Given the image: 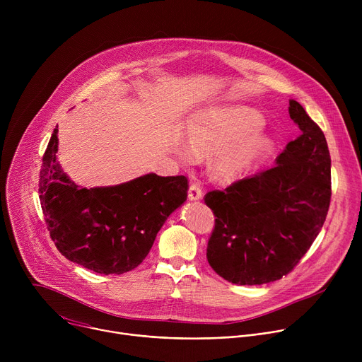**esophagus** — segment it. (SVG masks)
I'll return each instance as SVG.
<instances>
[{
  "label": "esophagus",
  "instance_id": "34e87169",
  "mask_svg": "<svg viewBox=\"0 0 362 362\" xmlns=\"http://www.w3.org/2000/svg\"><path fill=\"white\" fill-rule=\"evenodd\" d=\"M202 187H200V183L199 182H192L190 183V187H189V199L190 200H199L202 199Z\"/></svg>",
  "mask_w": 362,
  "mask_h": 362
}]
</instances>
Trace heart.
Instances as JSON below:
<instances>
[{
  "instance_id": "1",
  "label": "heart",
  "mask_w": 362,
  "mask_h": 362,
  "mask_svg": "<svg viewBox=\"0 0 362 362\" xmlns=\"http://www.w3.org/2000/svg\"><path fill=\"white\" fill-rule=\"evenodd\" d=\"M264 116L243 105L209 107L194 115L187 124L189 140L179 139L175 153L185 165L218 153L212 165L215 177L236 180L252 170L272 148V140L261 129Z\"/></svg>"
}]
</instances>
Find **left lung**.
Listing matches in <instances>:
<instances>
[{
	"instance_id": "8db88e82",
	"label": "left lung",
	"mask_w": 362,
	"mask_h": 362,
	"mask_svg": "<svg viewBox=\"0 0 362 362\" xmlns=\"http://www.w3.org/2000/svg\"><path fill=\"white\" fill-rule=\"evenodd\" d=\"M289 116L300 136L289 141L265 172L204 203L215 215L208 262L236 285H262L289 274L321 232L331 202V156L320 126L295 100Z\"/></svg>"
}]
</instances>
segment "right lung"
Segmentation results:
<instances>
[{"instance_id":"add662e5","label":"right lung","mask_w":362,"mask_h":362,"mask_svg":"<svg viewBox=\"0 0 362 362\" xmlns=\"http://www.w3.org/2000/svg\"><path fill=\"white\" fill-rule=\"evenodd\" d=\"M57 133L56 127L42 156L38 187L51 239L69 261L93 272L134 269L187 199V179L147 173L116 186L81 187L57 162Z\"/></svg>"}]
</instances>
